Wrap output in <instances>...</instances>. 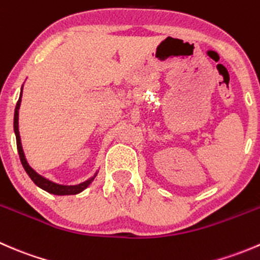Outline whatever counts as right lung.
<instances>
[{
  "label": "right lung",
  "instance_id": "obj_1",
  "mask_svg": "<svg viewBox=\"0 0 260 260\" xmlns=\"http://www.w3.org/2000/svg\"><path fill=\"white\" fill-rule=\"evenodd\" d=\"M22 91V89H21ZM21 104V95L18 98L16 108H15V115H14V129H15V135H16V143H17V151H18V156H20L21 164H22L23 169H25L26 174L30 176V179L35 182V185H38L39 187H41L43 190L48 191L50 193H54V195H75V193H79L84 188L88 187L90 185L91 181L94 180V177H91L90 180L85 181V182L80 183V185H75V186H62V185H57V183L51 182V181L46 180L45 177L40 176V175L36 174L30 166H28L27 161L25 158V154H23L22 151V146H21V140H20V132H18V108H20Z\"/></svg>",
  "mask_w": 260,
  "mask_h": 260
}]
</instances>
